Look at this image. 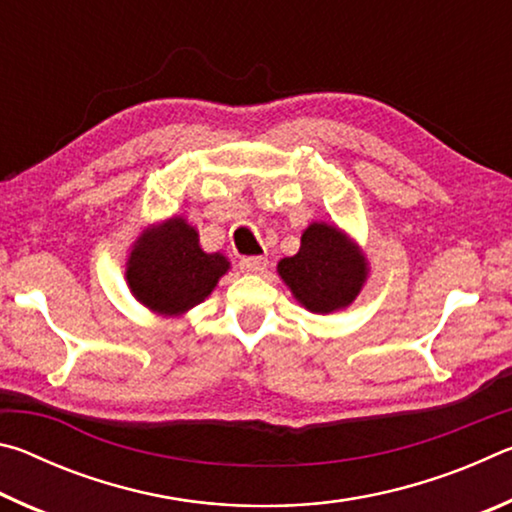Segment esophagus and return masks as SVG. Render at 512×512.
I'll return each mask as SVG.
<instances>
[{
    "label": "esophagus",
    "mask_w": 512,
    "mask_h": 512,
    "mask_svg": "<svg viewBox=\"0 0 512 512\" xmlns=\"http://www.w3.org/2000/svg\"><path fill=\"white\" fill-rule=\"evenodd\" d=\"M241 271L246 273H264L266 266H268V259L266 257H244L239 262Z\"/></svg>",
    "instance_id": "obj_1"
}]
</instances>
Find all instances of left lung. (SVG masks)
Masks as SVG:
<instances>
[{
    "instance_id": "left-lung-1",
    "label": "left lung",
    "mask_w": 512,
    "mask_h": 512,
    "mask_svg": "<svg viewBox=\"0 0 512 512\" xmlns=\"http://www.w3.org/2000/svg\"><path fill=\"white\" fill-rule=\"evenodd\" d=\"M368 273V257L357 241L339 225L325 221L309 223L298 253L277 262V275L298 305L320 316L348 309Z\"/></svg>"
}]
</instances>
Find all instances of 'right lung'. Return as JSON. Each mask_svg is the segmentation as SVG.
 Here are the masks:
<instances>
[{"label": "right lung", "instance_id": "add662e5", "mask_svg": "<svg viewBox=\"0 0 512 512\" xmlns=\"http://www.w3.org/2000/svg\"><path fill=\"white\" fill-rule=\"evenodd\" d=\"M230 271L223 253H205L198 230L185 216L146 225L126 259L133 298L158 316L180 318L210 296Z\"/></svg>", "mask_w": 512, "mask_h": 512}]
</instances>
